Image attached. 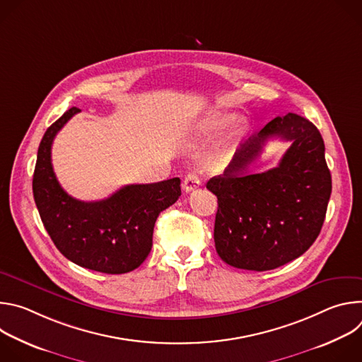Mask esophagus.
<instances>
[{"instance_id":"34e87169","label":"esophagus","mask_w":362,"mask_h":362,"mask_svg":"<svg viewBox=\"0 0 362 362\" xmlns=\"http://www.w3.org/2000/svg\"><path fill=\"white\" fill-rule=\"evenodd\" d=\"M200 185V180H199V176L194 173V172H190L186 175L185 180H183V189L186 193L197 189Z\"/></svg>"}]
</instances>
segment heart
Here are the masks:
<instances>
[{
  "instance_id": "1",
  "label": "heart",
  "mask_w": 362,
  "mask_h": 362,
  "mask_svg": "<svg viewBox=\"0 0 362 362\" xmlns=\"http://www.w3.org/2000/svg\"><path fill=\"white\" fill-rule=\"evenodd\" d=\"M229 123V116L228 115H222V113H212L208 117H206L202 123V133L204 136H212L215 133H218L223 126H226ZM245 130V123L242 120L233 123L228 132L223 134L222 140L219 141L218 146V154L216 158L221 159L223 158L226 153H229L232 150V147L238 143V140L240 139L242 133Z\"/></svg>"
}]
</instances>
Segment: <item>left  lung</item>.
<instances>
[{"instance_id":"8db88e82","label":"left lung","mask_w":362,"mask_h":362,"mask_svg":"<svg viewBox=\"0 0 362 362\" xmlns=\"http://www.w3.org/2000/svg\"><path fill=\"white\" fill-rule=\"evenodd\" d=\"M272 136L291 141L280 165L249 174L248 165ZM206 187L218 196L214 236L222 261L257 272L279 268L309 249L325 219L332 182L322 136L302 116L275 117Z\"/></svg>"}]
</instances>
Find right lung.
Here are the masks:
<instances>
[{
	"label": "right lung",
	"mask_w": 362,
	"mask_h": 362,
	"mask_svg": "<svg viewBox=\"0 0 362 362\" xmlns=\"http://www.w3.org/2000/svg\"><path fill=\"white\" fill-rule=\"evenodd\" d=\"M78 112L71 107L44 133L33 176L34 200L45 230L69 261L103 274H126L150 253L154 223L179 199L180 179L127 185L97 202L71 197L54 175L51 144Z\"/></svg>",
	"instance_id": "1"
}]
</instances>
